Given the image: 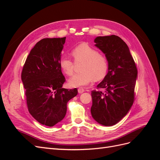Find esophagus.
I'll return each instance as SVG.
<instances>
[{
  "instance_id": "34e87169",
  "label": "esophagus",
  "mask_w": 160,
  "mask_h": 160,
  "mask_svg": "<svg viewBox=\"0 0 160 160\" xmlns=\"http://www.w3.org/2000/svg\"><path fill=\"white\" fill-rule=\"evenodd\" d=\"M84 91H85V89H84V88H79L78 89L79 93H83Z\"/></svg>"
}]
</instances>
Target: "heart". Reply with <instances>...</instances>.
I'll use <instances>...</instances> for the list:
<instances>
[{
  "mask_svg": "<svg viewBox=\"0 0 160 160\" xmlns=\"http://www.w3.org/2000/svg\"><path fill=\"white\" fill-rule=\"evenodd\" d=\"M75 63H82L80 70L82 71L71 77L69 80L72 87H80L89 84L94 80H103L107 76L109 64L107 57L95 48L83 43L71 51ZM75 63L67 57H62L59 61V67L67 75H72Z\"/></svg>",
  "mask_w": 160,
  "mask_h": 160,
  "instance_id": "heart-1",
  "label": "heart"
}]
</instances>
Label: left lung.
I'll list each match as a JSON object with an SVG mask.
<instances>
[{
    "instance_id": "8db88e82",
    "label": "left lung",
    "mask_w": 160,
    "mask_h": 160,
    "mask_svg": "<svg viewBox=\"0 0 160 160\" xmlns=\"http://www.w3.org/2000/svg\"><path fill=\"white\" fill-rule=\"evenodd\" d=\"M94 41L107 57L109 68L97 86L98 90L91 91V113L98 123L111 126L128 113L133 103L138 69L128 46L118 36L98 37Z\"/></svg>"
}]
</instances>
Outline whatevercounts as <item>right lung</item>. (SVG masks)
Masks as SVG:
<instances>
[{
    "mask_svg": "<svg viewBox=\"0 0 160 160\" xmlns=\"http://www.w3.org/2000/svg\"><path fill=\"white\" fill-rule=\"evenodd\" d=\"M65 39L46 38L37 42L22 70L28 110L38 122L49 127L65 118L67 102L78 93L77 88H62L65 78L59 61Z\"/></svg>",
    "mask_w": 160,
    "mask_h": 160,
    "instance_id": "obj_1",
    "label": "right lung"
}]
</instances>
